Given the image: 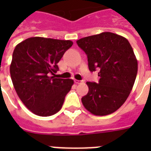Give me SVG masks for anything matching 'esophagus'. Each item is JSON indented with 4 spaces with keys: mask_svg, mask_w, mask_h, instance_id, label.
Returning <instances> with one entry per match:
<instances>
[{
    "mask_svg": "<svg viewBox=\"0 0 151 151\" xmlns=\"http://www.w3.org/2000/svg\"><path fill=\"white\" fill-rule=\"evenodd\" d=\"M74 82L77 85H79V84H81V83L84 82V81H79V80H74Z\"/></svg>",
    "mask_w": 151,
    "mask_h": 151,
    "instance_id": "esophagus-1",
    "label": "esophagus"
}]
</instances>
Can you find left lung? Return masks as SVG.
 I'll return each mask as SVG.
<instances>
[{"label": "left lung", "instance_id": "obj_1", "mask_svg": "<svg viewBox=\"0 0 151 151\" xmlns=\"http://www.w3.org/2000/svg\"><path fill=\"white\" fill-rule=\"evenodd\" d=\"M78 45L86 53L91 72L99 70V83L88 82V92L81 98L92 114L104 116L122 106L136 81L138 63L131 45L118 34L103 32L81 38Z\"/></svg>", "mask_w": 151, "mask_h": 151}]
</instances>
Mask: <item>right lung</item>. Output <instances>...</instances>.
Listing matches in <instances>:
<instances>
[{"mask_svg":"<svg viewBox=\"0 0 151 151\" xmlns=\"http://www.w3.org/2000/svg\"><path fill=\"white\" fill-rule=\"evenodd\" d=\"M71 41L34 37L18 44L14 49L10 74L18 96L34 114L48 117L63 106L73 85L72 79L56 78L57 63Z\"/></svg>","mask_w":151,"mask_h":151,"instance_id":"add662e5","label":"right lung"}]
</instances>
